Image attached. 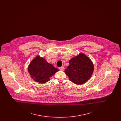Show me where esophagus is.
<instances>
[{"label":"esophagus","mask_w":121,"mask_h":121,"mask_svg":"<svg viewBox=\"0 0 121 121\" xmlns=\"http://www.w3.org/2000/svg\"><path fill=\"white\" fill-rule=\"evenodd\" d=\"M59 69H60V70H61V71H63V69H64V67H60V68H59Z\"/></svg>","instance_id":"34e87169"}]
</instances>
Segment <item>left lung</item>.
I'll return each instance as SVG.
<instances>
[{
    "instance_id": "8db88e82",
    "label": "left lung",
    "mask_w": 121,
    "mask_h": 121,
    "mask_svg": "<svg viewBox=\"0 0 121 121\" xmlns=\"http://www.w3.org/2000/svg\"><path fill=\"white\" fill-rule=\"evenodd\" d=\"M93 70L94 66L91 60L83 53H80L70 60L69 65L64 72L71 82L80 85L90 79Z\"/></svg>"
}]
</instances>
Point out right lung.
I'll return each mask as SVG.
<instances>
[{
  "label": "right lung",
  "mask_w": 121,
  "mask_h": 121,
  "mask_svg": "<svg viewBox=\"0 0 121 121\" xmlns=\"http://www.w3.org/2000/svg\"><path fill=\"white\" fill-rule=\"evenodd\" d=\"M28 71L35 81L44 83L49 81L50 77L58 71V69L48 63L44 58L38 56L29 64Z\"/></svg>",
  "instance_id": "add662e5"
}]
</instances>
